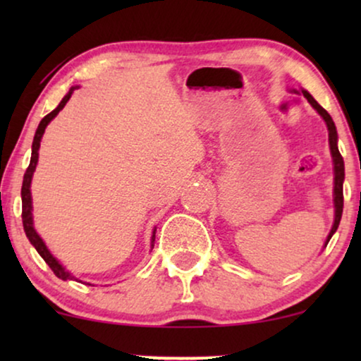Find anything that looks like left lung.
I'll return each mask as SVG.
<instances>
[{
    "mask_svg": "<svg viewBox=\"0 0 361 361\" xmlns=\"http://www.w3.org/2000/svg\"><path fill=\"white\" fill-rule=\"evenodd\" d=\"M302 95L307 98V102L310 105L314 106V110H317V113L320 116L324 118L325 125H327V130H329V145H330V154H332V159H334V205H335V220H334V225H332V230H330V233L327 236V241H325V245L329 243L330 238H332V235L337 231L338 228V224H340V219H342V212H343V179H345V166H343V157L340 154L338 151V146H337V141H338V136H337V128H335V123L332 120V116L329 115L327 111L324 110L322 106L319 105L317 102L314 100V97L310 95L307 90H302Z\"/></svg>",
    "mask_w": 361,
    "mask_h": 361,
    "instance_id": "1",
    "label": "left lung"
}]
</instances>
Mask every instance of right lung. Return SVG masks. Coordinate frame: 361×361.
Wrapping results in <instances>:
<instances>
[{"instance_id": "add662e5", "label": "right lung", "mask_w": 361, "mask_h": 361, "mask_svg": "<svg viewBox=\"0 0 361 361\" xmlns=\"http://www.w3.org/2000/svg\"><path fill=\"white\" fill-rule=\"evenodd\" d=\"M77 87H72L71 90L66 97L62 98V102L59 103V106L56 110H52L49 115H46L39 123L37 130H36V135H34V141H32V152H31V162H29V167L26 169V174H24V179H23V189H21V199H23V226H24V231H26V236L31 241V245L34 248L37 250V253L42 256V259L46 261L49 264V268L54 271V274L57 276V278H61L63 281L67 279H75L73 276L66 271V268L59 263V261L54 258L51 255V251L47 250L46 243H44L41 236L37 235V231L34 230V224H32V197H31V180H32V174L34 171H36V166H37V159H39V146H41V140H42V135L44 131H46V128L49 123H51L54 118L59 115V111L62 110L63 106H66V103L71 100L73 90H75ZM154 240H156V230L152 231V238H151V248L154 245Z\"/></svg>"}]
</instances>
